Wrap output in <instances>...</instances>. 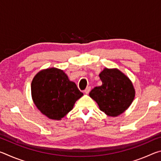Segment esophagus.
Returning a JSON list of instances; mask_svg holds the SVG:
<instances>
[{"instance_id":"1","label":"esophagus","mask_w":161,"mask_h":161,"mask_svg":"<svg viewBox=\"0 0 161 161\" xmlns=\"http://www.w3.org/2000/svg\"><path fill=\"white\" fill-rule=\"evenodd\" d=\"M90 89H91V87L90 86L86 87V88L85 89V90H84V93H85V94H89V92H90Z\"/></svg>"}]
</instances>
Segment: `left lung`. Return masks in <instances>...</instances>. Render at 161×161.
Instances as JSON below:
<instances>
[{"label":"left lung","instance_id":"obj_1","mask_svg":"<svg viewBox=\"0 0 161 161\" xmlns=\"http://www.w3.org/2000/svg\"><path fill=\"white\" fill-rule=\"evenodd\" d=\"M102 86H96L89 96L108 116H117L131 104L135 89L129 78L118 69L104 68L99 74Z\"/></svg>","mask_w":161,"mask_h":161}]
</instances>
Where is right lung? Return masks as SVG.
I'll return each mask as SVG.
<instances>
[{
  "label": "right lung",
  "mask_w": 161,
  "mask_h": 161,
  "mask_svg": "<svg viewBox=\"0 0 161 161\" xmlns=\"http://www.w3.org/2000/svg\"><path fill=\"white\" fill-rule=\"evenodd\" d=\"M31 94L35 106L49 119L61 120L83 96L75 82L63 70L48 68L35 76L31 83Z\"/></svg>",
  "instance_id": "1"
}]
</instances>
